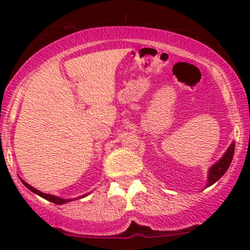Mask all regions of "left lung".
Masks as SVG:
<instances>
[{"instance_id":"1","label":"left lung","mask_w":250,"mask_h":250,"mask_svg":"<svg viewBox=\"0 0 250 250\" xmlns=\"http://www.w3.org/2000/svg\"><path fill=\"white\" fill-rule=\"evenodd\" d=\"M233 153H234V143L231 144L230 147H229L228 151L225 152V155L221 157V160L218 161V162H216L215 165L209 169L208 184H207V185L208 186L213 185L214 183H216V181H218L219 179L226 173V170H228L229 167H230L231 162H232Z\"/></svg>"}]
</instances>
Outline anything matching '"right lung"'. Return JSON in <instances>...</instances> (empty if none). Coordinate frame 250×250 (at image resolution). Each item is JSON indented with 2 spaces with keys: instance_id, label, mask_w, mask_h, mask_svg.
Wrapping results in <instances>:
<instances>
[{
  "instance_id": "obj_1",
  "label": "right lung",
  "mask_w": 250,
  "mask_h": 250,
  "mask_svg": "<svg viewBox=\"0 0 250 250\" xmlns=\"http://www.w3.org/2000/svg\"><path fill=\"white\" fill-rule=\"evenodd\" d=\"M21 181H22V180H21ZM22 184H24V185L26 186V188H29L30 191H32V192L36 193V195H39V196H41V197L44 198V200L50 201V202H53V203H55V204H64V203H67V202H70V201H71V200H62V198L57 197V196L47 195V193L41 192V191L36 190V188H32V186H30L29 184H26V183H25V181H22Z\"/></svg>"
}]
</instances>
